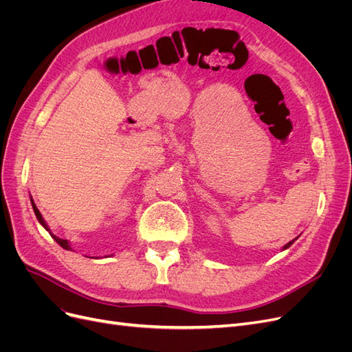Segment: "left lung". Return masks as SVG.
<instances>
[{
    "mask_svg": "<svg viewBox=\"0 0 352 352\" xmlns=\"http://www.w3.org/2000/svg\"><path fill=\"white\" fill-rule=\"evenodd\" d=\"M295 241H296V238H295V239H294V241H291V242H287V243H286V245H285V247H283V250H286V248H289V247H291V245H292V243H294V242H295Z\"/></svg>",
    "mask_w": 352,
    "mask_h": 352,
    "instance_id": "1",
    "label": "left lung"
}]
</instances>
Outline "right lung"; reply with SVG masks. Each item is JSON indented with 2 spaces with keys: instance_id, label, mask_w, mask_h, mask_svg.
I'll return each instance as SVG.
<instances>
[{
  "instance_id": "1",
  "label": "right lung",
  "mask_w": 352,
  "mask_h": 352,
  "mask_svg": "<svg viewBox=\"0 0 352 352\" xmlns=\"http://www.w3.org/2000/svg\"><path fill=\"white\" fill-rule=\"evenodd\" d=\"M30 202H32V207H34V211H35V216H36V219H38V221L41 223V225L42 226H44L48 232H50V235L52 236V239H54L58 245H60V247L61 248H65V250H72L70 248V245H69V241H66V239H61V238H58V236H56L54 235V233H51V230H50V228L47 226V223H45V220L44 219H42V214H41V212H39V210L36 208V206H35V202H34V199H30Z\"/></svg>"
}]
</instances>
